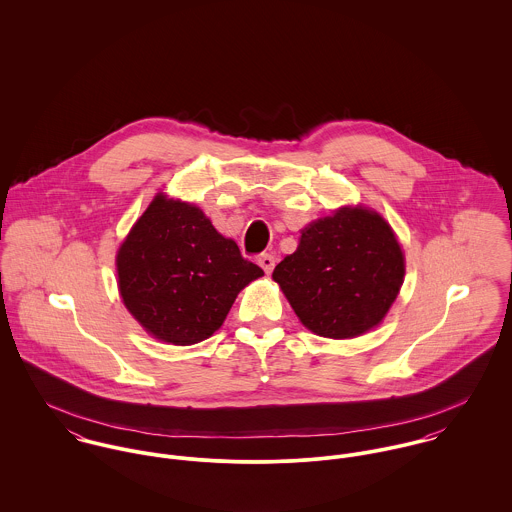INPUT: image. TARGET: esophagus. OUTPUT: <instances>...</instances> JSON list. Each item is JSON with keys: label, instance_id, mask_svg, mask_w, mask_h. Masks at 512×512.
<instances>
[{"label": "esophagus", "instance_id": "1", "mask_svg": "<svg viewBox=\"0 0 512 512\" xmlns=\"http://www.w3.org/2000/svg\"><path fill=\"white\" fill-rule=\"evenodd\" d=\"M258 264L262 266V270H264L266 274H272V270H274V266H276V258H274L272 254H260V256H258Z\"/></svg>", "mask_w": 512, "mask_h": 512}]
</instances>
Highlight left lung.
Segmentation results:
<instances>
[{
	"instance_id": "1",
	"label": "left lung",
	"mask_w": 512,
	"mask_h": 512,
	"mask_svg": "<svg viewBox=\"0 0 512 512\" xmlns=\"http://www.w3.org/2000/svg\"><path fill=\"white\" fill-rule=\"evenodd\" d=\"M272 278L307 329L349 339L384 319L404 282V254L378 213L345 207L303 228Z\"/></svg>"
}]
</instances>
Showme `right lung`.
Returning <instances> with one entry per match:
<instances>
[{"label": "right lung", "instance_id": "add662e5", "mask_svg": "<svg viewBox=\"0 0 512 512\" xmlns=\"http://www.w3.org/2000/svg\"><path fill=\"white\" fill-rule=\"evenodd\" d=\"M124 305L153 337L173 345L209 339L262 268L242 258L201 209L157 195L118 258Z\"/></svg>", "mask_w": 512, "mask_h": 512}]
</instances>
